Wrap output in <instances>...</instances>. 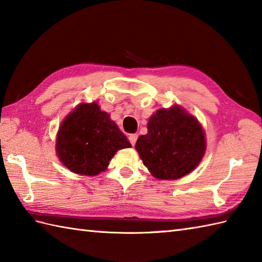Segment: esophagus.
<instances>
[{"label":"esophagus","instance_id":"1","mask_svg":"<svg viewBox=\"0 0 262 262\" xmlns=\"http://www.w3.org/2000/svg\"><path fill=\"white\" fill-rule=\"evenodd\" d=\"M137 135L136 134H130L129 135V137H128V140H129V142H130V144H132V145L133 146H134L135 145V144H136V142H137Z\"/></svg>","mask_w":262,"mask_h":262}]
</instances>
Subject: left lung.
I'll return each mask as SVG.
<instances>
[{"label": "left lung", "instance_id": "left-lung-1", "mask_svg": "<svg viewBox=\"0 0 262 262\" xmlns=\"http://www.w3.org/2000/svg\"><path fill=\"white\" fill-rule=\"evenodd\" d=\"M148 133L138 137L136 149L151 173L164 180L180 179L202 161L206 142L196 118L179 107L160 109L147 122Z\"/></svg>", "mask_w": 262, "mask_h": 262}]
</instances>
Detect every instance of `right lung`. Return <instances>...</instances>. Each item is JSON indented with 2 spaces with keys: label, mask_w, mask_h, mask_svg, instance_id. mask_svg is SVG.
Wrapping results in <instances>:
<instances>
[{
  "label": "right lung",
  "mask_w": 262,
  "mask_h": 262,
  "mask_svg": "<svg viewBox=\"0 0 262 262\" xmlns=\"http://www.w3.org/2000/svg\"><path fill=\"white\" fill-rule=\"evenodd\" d=\"M130 146L127 137L96 102L82 103L66 117L56 140L63 164L74 173L85 176L104 171L118 149Z\"/></svg>",
  "instance_id": "obj_1"
}]
</instances>
